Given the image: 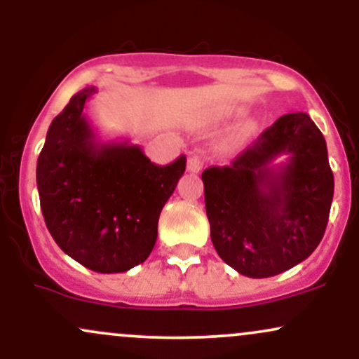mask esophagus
Instances as JSON below:
<instances>
[{"mask_svg": "<svg viewBox=\"0 0 359 359\" xmlns=\"http://www.w3.org/2000/svg\"><path fill=\"white\" fill-rule=\"evenodd\" d=\"M201 168H203V158L197 155L189 156L187 160V170L192 172V174H199Z\"/></svg>", "mask_w": 359, "mask_h": 359, "instance_id": "1", "label": "esophagus"}]
</instances>
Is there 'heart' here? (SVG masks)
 <instances>
[{
  "label": "heart",
  "instance_id": "1",
  "mask_svg": "<svg viewBox=\"0 0 359 359\" xmlns=\"http://www.w3.org/2000/svg\"><path fill=\"white\" fill-rule=\"evenodd\" d=\"M246 135H248V128H246V126H243V128H240V130H236L233 135H229V137L226 138L224 142H222L221 151H231L236 147H240L241 143L245 142Z\"/></svg>",
  "mask_w": 359,
  "mask_h": 359
}]
</instances>
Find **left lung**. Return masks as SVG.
Masks as SVG:
<instances>
[{"label":"left lung","instance_id":"left-lung-1","mask_svg":"<svg viewBox=\"0 0 359 359\" xmlns=\"http://www.w3.org/2000/svg\"><path fill=\"white\" fill-rule=\"evenodd\" d=\"M289 156L278 168L269 163ZM211 240L238 273L266 278L311 257L334 196L325 140L306 113L280 116L229 167L203 172Z\"/></svg>","mask_w":359,"mask_h":359}]
</instances>
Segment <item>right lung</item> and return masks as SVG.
Returning a JSON list of instances; mask_svg holds the SVG:
<instances>
[{"instance_id":"obj_1","label":"right lung","mask_w":359,"mask_h":359,"mask_svg":"<svg viewBox=\"0 0 359 359\" xmlns=\"http://www.w3.org/2000/svg\"><path fill=\"white\" fill-rule=\"evenodd\" d=\"M94 88L53 118L36 162L45 224L64 253L97 273H121L148 258L163 205L185 156L155 165L138 145L102 143L84 114Z\"/></svg>"}]
</instances>
